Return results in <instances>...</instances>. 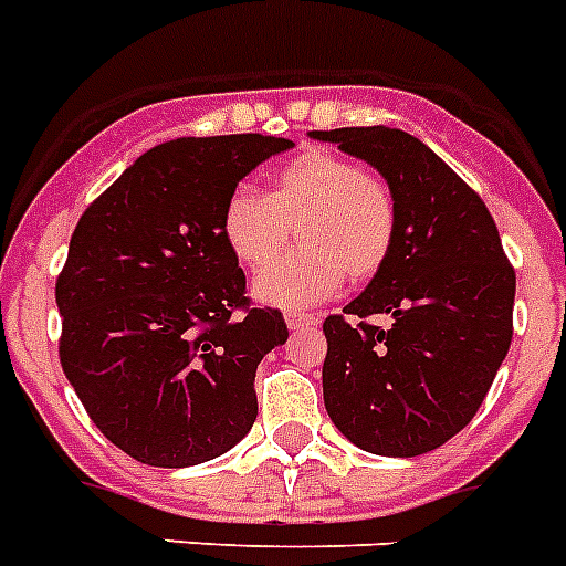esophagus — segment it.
<instances>
[{
  "label": "esophagus",
  "mask_w": 566,
  "mask_h": 566,
  "mask_svg": "<svg viewBox=\"0 0 566 566\" xmlns=\"http://www.w3.org/2000/svg\"><path fill=\"white\" fill-rule=\"evenodd\" d=\"M284 322H287V327H291L293 334H298V331H307V327L319 325V316H313V313L305 311H291L284 316Z\"/></svg>",
  "instance_id": "1"
}]
</instances>
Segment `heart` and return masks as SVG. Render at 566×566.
<instances>
[{
  "label": "heart",
  "instance_id": "heart-1",
  "mask_svg": "<svg viewBox=\"0 0 566 566\" xmlns=\"http://www.w3.org/2000/svg\"><path fill=\"white\" fill-rule=\"evenodd\" d=\"M296 226L302 248L279 265ZM397 210L391 189L356 160L307 149L270 175L268 195L232 189L221 210V239L241 268L259 273L255 298L273 307H307L334 296L348 273L371 279L391 253Z\"/></svg>",
  "mask_w": 566,
  "mask_h": 566
}]
</instances>
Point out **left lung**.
<instances>
[{
    "mask_svg": "<svg viewBox=\"0 0 566 566\" xmlns=\"http://www.w3.org/2000/svg\"><path fill=\"white\" fill-rule=\"evenodd\" d=\"M311 137L371 164L397 210L386 264L342 307L348 319L322 325L325 408L365 452L417 458L478 415L510 350L515 270L481 195L415 135L359 126Z\"/></svg>",
    "mask_w": 566,
    "mask_h": 566,
    "instance_id": "8db88e82",
    "label": "left lung"
}]
</instances>
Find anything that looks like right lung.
Instances as JSON below:
<instances>
[{"label":"right lung","instance_id":"obj_1","mask_svg":"<svg viewBox=\"0 0 566 566\" xmlns=\"http://www.w3.org/2000/svg\"><path fill=\"white\" fill-rule=\"evenodd\" d=\"M287 149L270 135L160 144L71 235L56 279L60 363L94 426L140 463L198 467L253 429L255 368L287 325L247 302L221 210L244 175Z\"/></svg>","mask_w":566,"mask_h":566}]
</instances>
